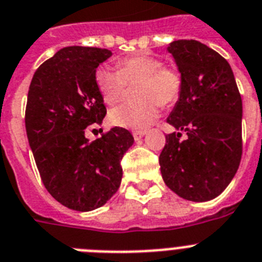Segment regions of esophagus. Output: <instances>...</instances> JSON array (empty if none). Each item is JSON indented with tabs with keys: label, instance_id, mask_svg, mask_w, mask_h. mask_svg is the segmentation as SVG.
Segmentation results:
<instances>
[{
	"label": "esophagus",
	"instance_id": "1",
	"mask_svg": "<svg viewBox=\"0 0 262 262\" xmlns=\"http://www.w3.org/2000/svg\"><path fill=\"white\" fill-rule=\"evenodd\" d=\"M145 134H146V132H145V130L133 132V137H134V140H141V138L144 137Z\"/></svg>",
	"mask_w": 262,
	"mask_h": 262
}]
</instances>
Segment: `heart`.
<instances>
[{"label": "heart", "instance_id": "obj_1", "mask_svg": "<svg viewBox=\"0 0 262 262\" xmlns=\"http://www.w3.org/2000/svg\"><path fill=\"white\" fill-rule=\"evenodd\" d=\"M162 66V62L154 56L138 54L118 60V71L111 67L97 70V87L109 105L121 99L126 83H138L137 101L113 108L109 113L111 124L132 130H144L158 117L159 104L170 105L178 100L182 90L181 75Z\"/></svg>", "mask_w": 262, "mask_h": 262}]
</instances>
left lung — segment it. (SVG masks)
<instances>
[{"instance_id":"left-lung-1","label":"left lung","mask_w":262,"mask_h":262,"mask_svg":"<svg viewBox=\"0 0 262 262\" xmlns=\"http://www.w3.org/2000/svg\"><path fill=\"white\" fill-rule=\"evenodd\" d=\"M166 50L182 90L166 120L177 132L166 136L161 174L178 196L207 202L226 190L240 165L243 101L231 66L215 50L192 39L174 40Z\"/></svg>"}]
</instances>
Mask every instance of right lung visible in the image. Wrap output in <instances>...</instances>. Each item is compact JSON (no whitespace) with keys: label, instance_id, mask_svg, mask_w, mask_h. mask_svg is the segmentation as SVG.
<instances>
[{"label":"right lung","instance_id":"1","mask_svg":"<svg viewBox=\"0 0 262 262\" xmlns=\"http://www.w3.org/2000/svg\"><path fill=\"white\" fill-rule=\"evenodd\" d=\"M112 51L70 46L36 70L27 95L26 133L43 185L70 210L87 212L117 192L121 159L134 138L115 126L91 142L85 128L101 124L106 108L96 83Z\"/></svg>","mask_w":262,"mask_h":262}]
</instances>
